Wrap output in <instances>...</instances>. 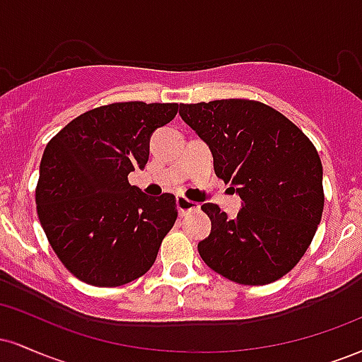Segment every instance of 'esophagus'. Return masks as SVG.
<instances>
[{
	"label": "esophagus",
	"instance_id": "obj_1",
	"mask_svg": "<svg viewBox=\"0 0 362 362\" xmlns=\"http://www.w3.org/2000/svg\"><path fill=\"white\" fill-rule=\"evenodd\" d=\"M177 209H178V214L184 216L189 213V211H197L199 206L195 204V202L189 201V199L182 197V195H177Z\"/></svg>",
	"mask_w": 362,
	"mask_h": 362
}]
</instances>
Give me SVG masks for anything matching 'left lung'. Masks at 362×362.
<instances>
[{
  "mask_svg": "<svg viewBox=\"0 0 362 362\" xmlns=\"http://www.w3.org/2000/svg\"><path fill=\"white\" fill-rule=\"evenodd\" d=\"M180 115L209 144L216 175L243 201L235 219L218 204L202 206L213 228L199 255L238 284L281 279L308 250L322 219L317 148L286 115L248 98L180 103Z\"/></svg>",
  "mask_w": 362,
  "mask_h": 362,
  "instance_id": "left-lung-1",
  "label": "left lung"
}]
</instances>
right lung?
Segmentation results:
<instances>
[{
    "label": "right lung",
    "mask_w": 362,
    "mask_h": 362,
    "mask_svg": "<svg viewBox=\"0 0 362 362\" xmlns=\"http://www.w3.org/2000/svg\"><path fill=\"white\" fill-rule=\"evenodd\" d=\"M177 112L178 103H109L78 115L45 146L37 214L57 259L86 284H127L155 264L178 216L175 195L148 197L127 175L146 167L153 131Z\"/></svg>",
    "instance_id": "1"
}]
</instances>
